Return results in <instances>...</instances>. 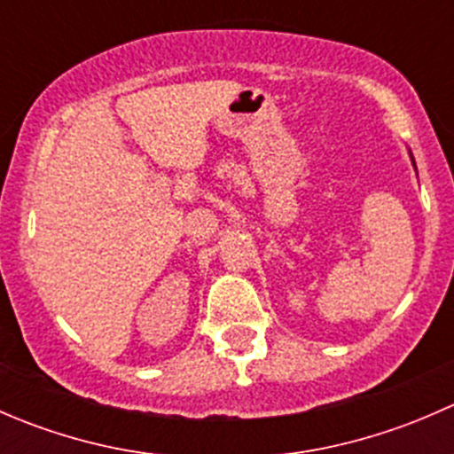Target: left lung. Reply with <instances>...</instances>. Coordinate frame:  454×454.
<instances>
[{
	"mask_svg": "<svg viewBox=\"0 0 454 454\" xmlns=\"http://www.w3.org/2000/svg\"><path fill=\"white\" fill-rule=\"evenodd\" d=\"M411 162H413V167H415V160H413V155H411ZM415 171H418V168H415Z\"/></svg>",
	"mask_w": 454,
	"mask_h": 454,
	"instance_id": "8db88e82",
	"label": "left lung"
}]
</instances>
